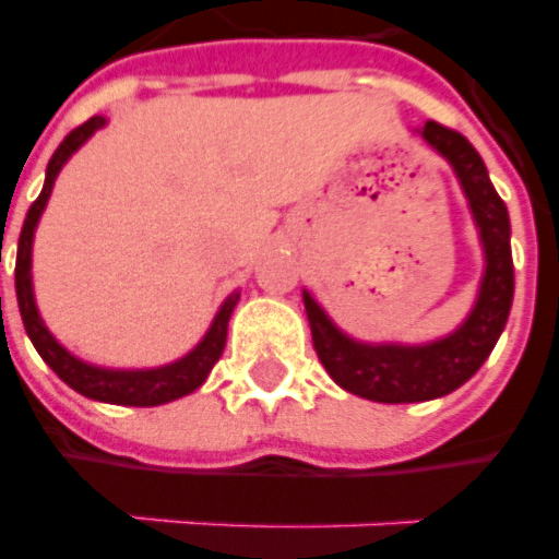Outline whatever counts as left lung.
<instances>
[{
	"label": "left lung",
	"mask_w": 559,
	"mask_h": 559,
	"mask_svg": "<svg viewBox=\"0 0 559 559\" xmlns=\"http://www.w3.org/2000/svg\"><path fill=\"white\" fill-rule=\"evenodd\" d=\"M421 134L433 153L449 162L461 183V192L473 213L485 271L478 280L473 310L466 312L454 331L427 343H367L346 334L324 312L319 300L304 288V307L310 319L312 346L322 367L336 385L349 394L376 403H421L445 397L473 379L497 346L509 322L514 298L512 225L509 210L490 183L488 168L461 132H451L439 122H425Z\"/></svg>",
	"instance_id": "obj_1"
}]
</instances>
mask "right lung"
<instances>
[{"mask_svg":"<svg viewBox=\"0 0 559 559\" xmlns=\"http://www.w3.org/2000/svg\"><path fill=\"white\" fill-rule=\"evenodd\" d=\"M105 126H108V117H93V120H86L57 146L53 159L47 162L45 189H41V195L35 198V204L29 207V213H26V219H23V228H20L17 237L14 286H17L20 319H23V328H26V334L33 340V346L38 349V355L45 358L47 367H50L66 385L74 388L78 394H83V397L90 400H98V403H117V406H162V403L186 397V394H192L195 388L204 385V379H207L210 370H213V364L223 358L225 336H228V319H231L237 300H240V292H231V295L223 300V307L216 310L213 322H210L207 334L201 336L195 346L186 352L183 358H177V361L171 364H162V367H98V364L83 361V358H78L74 352L66 349L57 336L50 334V328L45 324L41 312H38V304H35V228L41 223L47 198L53 192V183H57L59 171L66 168V162H69L71 156L98 132V129H105ZM2 235H5V228H2Z\"/></svg>","mask_w":559,"mask_h":559,"instance_id":"add662e5","label":"right lung"}]
</instances>
